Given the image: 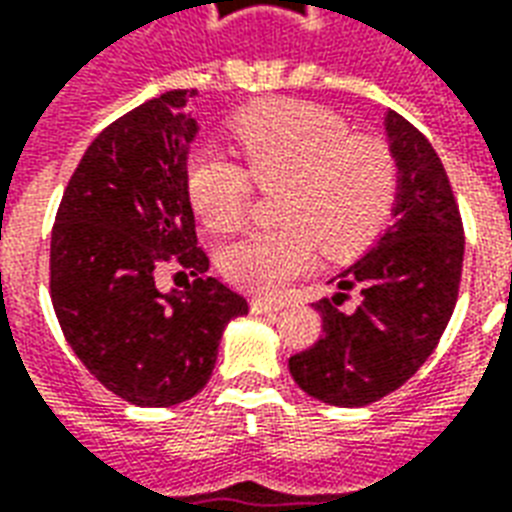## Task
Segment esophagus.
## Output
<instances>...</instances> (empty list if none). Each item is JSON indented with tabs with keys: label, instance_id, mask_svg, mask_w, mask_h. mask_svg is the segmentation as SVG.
<instances>
[{
	"label": "esophagus",
	"instance_id": "obj_1",
	"mask_svg": "<svg viewBox=\"0 0 512 512\" xmlns=\"http://www.w3.org/2000/svg\"><path fill=\"white\" fill-rule=\"evenodd\" d=\"M249 306H252L255 314H279V311H282V303H268V300H260V298L252 300Z\"/></svg>",
	"mask_w": 512,
	"mask_h": 512
}]
</instances>
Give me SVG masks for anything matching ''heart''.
Listing matches in <instances>:
<instances>
[{"label": "heart", "mask_w": 512, "mask_h": 512, "mask_svg": "<svg viewBox=\"0 0 512 512\" xmlns=\"http://www.w3.org/2000/svg\"><path fill=\"white\" fill-rule=\"evenodd\" d=\"M239 161L198 147L187 161L190 204L209 228H241L257 187H284L279 222L222 252L230 282L257 295H276L311 265L317 244L330 257H349L376 239L392 214L395 158L376 136H349L330 109L271 101L233 117Z\"/></svg>", "instance_id": "obj_1"}]
</instances>
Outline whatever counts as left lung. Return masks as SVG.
Segmentation results:
<instances>
[{"mask_svg": "<svg viewBox=\"0 0 512 512\" xmlns=\"http://www.w3.org/2000/svg\"><path fill=\"white\" fill-rule=\"evenodd\" d=\"M381 126L397 169L392 225L327 282L333 298L314 303L322 338L290 357L295 384L338 408L376 403L427 362L462 276V217L438 152L392 109ZM346 289L361 295L354 309L340 308Z\"/></svg>", "mask_w": 512, "mask_h": 512, "instance_id": "8db88e82", "label": "left lung"}]
</instances>
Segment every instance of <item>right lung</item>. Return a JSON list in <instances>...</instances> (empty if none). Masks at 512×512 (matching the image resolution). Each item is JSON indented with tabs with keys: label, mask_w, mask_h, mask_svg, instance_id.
<instances>
[{
	"label": "right lung",
	"mask_w": 512,
	"mask_h": 512,
	"mask_svg": "<svg viewBox=\"0 0 512 512\" xmlns=\"http://www.w3.org/2000/svg\"><path fill=\"white\" fill-rule=\"evenodd\" d=\"M195 91H169L115 120L85 150L56 214L50 292L66 343L126 403L169 408L212 378L222 330L247 300L204 276L185 290L155 287L166 257L198 273L187 155L201 131Z\"/></svg>",
	"instance_id": "obj_1"
}]
</instances>
